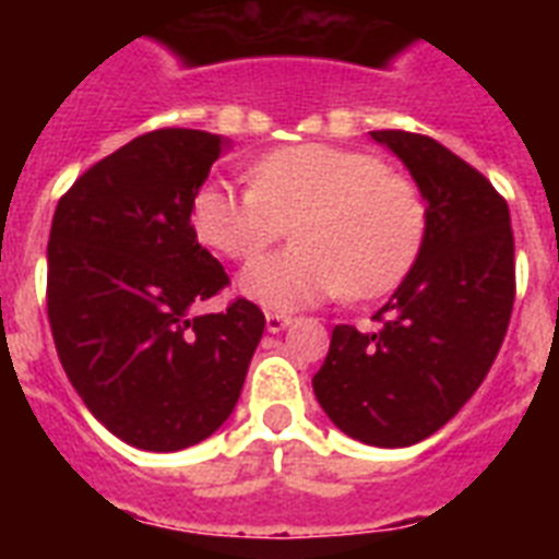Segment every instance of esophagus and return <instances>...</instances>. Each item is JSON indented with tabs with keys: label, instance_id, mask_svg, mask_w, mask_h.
Here are the masks:
<instances>
[{
	"label": "esophagus",
	"instance_id": "1",
	"mask_svg": "<svg viewBox=\"0 0 559 559\" xmlns=\"http://www.w3.org/2000/svg\"><path fill=\"white\" fill-rule=\"evenodd\" d=\"M287 324H293V319L284 313H266V331L270 333H281Z\"/></svg>",
	"mask_w": 559,
	"mask_h": 559
}]
</instances>
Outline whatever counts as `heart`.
Segmentation results:
<instances>
[{"mask_svg": "<svg viewBox=\"0 0 559 559\" xmlns=\"http://www.w3.org/2000/svg\"><path fill=\"white\" fill-rule=\"evenodd\" d=\"M293 224L296 249L252 263L246 296L272 310H296L336 293H389L415 263L426 235L420 188L380 156L336 144L281 147L252 165V186L205 182L191 223L202 243L249 263Z\"/></svg>", "mask_w": 559, "mask_h": 559, "instance_id": "obj_1", "label": "heart"}]
</instances>
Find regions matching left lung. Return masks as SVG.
<instances>
[{
  "label": "left lung",
  "instance_id": "left-lung-1",
  "mask_svg": "<svg viewBox=\"0 0 559 559\" xmlns=\"http://www.w3.org/2000/svg\"><path fill=\"white\" fill-rule=\"evenodd\" d=\"M426 200V235L380 328L336 324L313 391L342 432L412 447L459 415L502 348L516 296L508 202L485 174L429 135L373 130Z\"/></svg>",
  "mask_w": 559,
  "mask_h": 559
}]
</instances>
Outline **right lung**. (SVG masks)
I'll return each mask as SVG.
<instances>
[{"mask_svg": "<svg viewBox=\"0 0 559 559\" xmlns=\"http://www.w3.org/2000/svg\"><path fill=\"white\" fill-rule=\"evenodd\" d=\"M226 142L162 127L95 162L60 197L48 235L46 310L57 357L92 415L139 450L200 443L235 408L266 319L231 298L197 243L193 193Z\"/></svg>", "mask_w": 559, "mask_h": 559, "instance_id": "right-lung-1", "label": "right lung"}]
</instances>
